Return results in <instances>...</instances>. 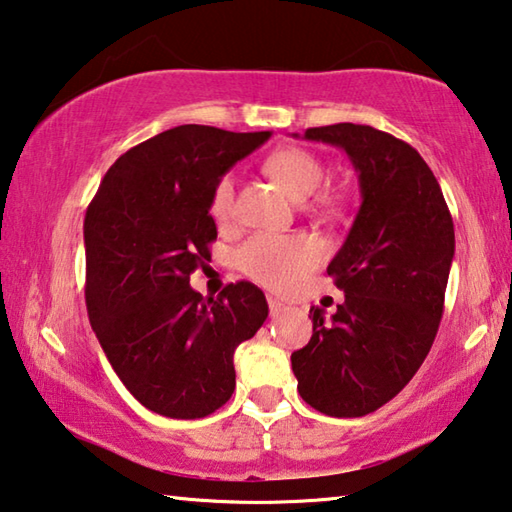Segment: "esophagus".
<instances>
[{"label": "esophagus", "mask_w": 512, "mask_h": 512, "mask_svg": "<svg viewBox=\"0 0 512 512\" xmlns=\"http://www.w3.org/2000/svg\"><path fill=\"white\" fill-rule=\"evenodd\" d=\"M267 303H270V315H272V317H279L281 312L285 310L283 301H279L276 297H267Z\"/></svg>", "instance_id": "1"}]
</instances>
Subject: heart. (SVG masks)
<instances>
[{"label": "heart", "mask_w": 512, "mask_h": 512, "mask_svg": "<svg viewBox=\"0 0 512 512\" xmlns=\"http://www.w3.org/2000/svg\"><path fill=\"white\" fill-rule=\"evenodd\" d=\"M265 170L294 200H306L324 182V166L303 148H279L265 161ZM236 184L231 175L215 182L209 200V213L218 224L233 218ZM321 261V247L308 236H279V233H254L236 251L238 270L251 281L272 290H290Z\"/></svg>", "instance_id": "1"}]
</instances>
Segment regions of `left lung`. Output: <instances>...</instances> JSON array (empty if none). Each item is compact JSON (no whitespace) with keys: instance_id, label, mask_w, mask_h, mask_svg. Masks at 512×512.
I'll return each instance as SVG.
<instances>
[{"instance_id":"8db88e82","label":"left lung","mask_w":512,"mask_h":512,"mask_svg":"<svg viewBox=\"0 0 512 512\" xmlns=\"http://www.w3.org/2000/svg\"><path fill=\"white\" fill-rule=\"evenodd\" d=\"M303 137L346 150L362 206L328 265L346 301L310 308L312 337L292 353L301 398L335 418H360L407 387L434 344L454 258V222L416 148L371 125L335 123Z\"/></svg>"}]
</instances>
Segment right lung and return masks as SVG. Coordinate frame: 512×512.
Instances as JSON below:
<instances>
[{
	"label": "right lung",
	"mask_w": 512,
	"mask_h": 512,
	"mask_svg": "<svg viewBox=\"0 0 512 512\" xmlns=\"http://www.w3.org/2000/svg\"><path fill=\"white\" fill-rule=\"evenodd\" d=\"M270 137L177 125L123 152L87 206L89 324L125 389L159 416L220 409L236 389L233 351L267 319L254 283L204 299L188 281L218 238L215 182Z\"/></svg>",
	"instance_id": "add662e5"
}]
</instances>
